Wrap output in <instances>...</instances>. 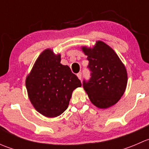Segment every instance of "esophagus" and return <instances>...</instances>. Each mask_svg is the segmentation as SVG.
<instances>
[{
	"label": "esophagus",
	"mask_w": 149,
	"mask_h": 149,
	"mask_svg": "<svg viewBox=\"0 0 149 149\" xmlns=\"http://www.w3.org/2000/svg\"><path fill=\"white\" fill-rule=\"evenodd\" d=\"M81 76H82V75H81V73H77V76H78V78H79V79H80V80H81Z\"/></svg>",
	"instance_id": "esophagus-1"
}]
</instances>
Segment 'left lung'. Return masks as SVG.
Returning a JSON list of instances; mask_svg holds the SVG:
<instances>
[{
	"label": "left lung",
	"mask_w": 149,
	"mask_h": 149,
	"mask_svg": "<svg viewBox=\"0 0 149 149\" xmlns=\"http://www.w3.org/2000/svg\"><path fill=\"white\" fill-rule=\"evenodd\" d=\"M87 55L91 79L83 86L91 102L100 109H107L124 94L127 83L126 68L112 47L102 41L92 48L81 47Z\"/></svg>",
	"instance_id": "8db88e82"
}]
</instances>
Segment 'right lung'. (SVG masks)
I'll list each match as a JSON object with an SVG mask.
<instances>
[{
  "label": "right lung",
  "instance_id": "1",
  "mask_svg": "<svg viewBox=\"0 0 149 149\" xmlns=\"http://www.w3.org/2000/svg\"><path fill=\"white\" fill-rule=\"evenodd\" d=\"M61 61V54L47 48L39 55L26 78L31 104L47 118L61 115L68 107L73 90L81 86L77 76Z\"/></svg>",
  "mask_w": 149,
  "mask_h": 149
}]
</instances>
